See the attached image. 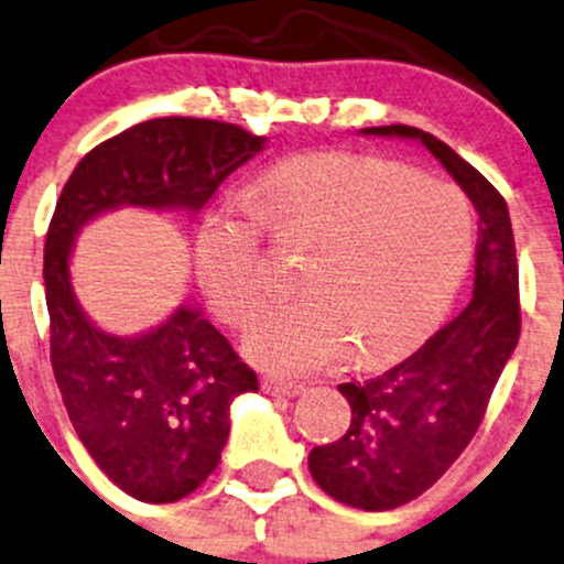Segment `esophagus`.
Returning <instances> with one entry per match:
<instances>
[{
  "label": "esophagus",
  "instance_id": "esophagus-1",
  "mask_svg": "<svg viewBox=\"0 0 564 564\" xmlns=\"http://www.w3.org/2000/svg\"><path fill=\"white\" fill-rule=\"evenodd\" d=\"M264 391L267 394H281V397H297L305 391L302 383H294V381H283V378H272L267 376L264 378Z\"/></svg>",
  "mask_w": 564,
  "mask_h": 564
}]
</instances>
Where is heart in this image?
<instances>
[{
	"label": "heart",
	"mask_w": 564,
	"mask_h": 564,
	"mask_svg": "<svg viewBox=\"0 0 564 564\" xmlns=\"http://www.w3.org/2000/svg\"><path fill=\"white\" fill-rule=\"evenodd\" d=\"M270 232L311 246L302 294L251 324V359L278 372H313L351 346L389 361L424 340L448 311L476 251V213L446 181L354 153H305L267 170L251 192ZM197 270L207 300L242 324L264 300L262 232L240 205L205 221Z\"/></svg>",
	"instance_id": "obj_1"
}]
</instances>
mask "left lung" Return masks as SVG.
I'll use <instances>...</instances> for the list:
<instances>
[{
	"instance_id": "1",
	"label": "left lung",
	"mask_w": 564,
	"mask_h": 564,
	"mask_svg": "<svg viewBox=\"0 0 564 564\" xmlns=\"http://www.w3.org/2000/svg\"><path fill=\"white\" fill-rule=\"evenodd\" d=\"M361 134L419 140L478 210L476 286L465 311L370 381L340 383L351 424L307 456L313 481L337 502L391 511L430 489L467 448L521 332L519 264L502 194L435 134L405 123Z\"/></svg>"
}]
</instances>
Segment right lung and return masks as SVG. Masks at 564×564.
Masks as SVG:
<instances>
[{"instance_id":"right-lung-1","label":"right lung","mask_w":564,"mask_h":564,"mask_svg":"<svg viewBox=\"0 0 564 564\" xmlns=\"http://www.w3.org/2000/svg\"><path fill=\"white\" fill-rule=\"evenodd\" d=\"M264 140L213 118H151L91 148L53 210L43 262L53 376L86 452L134 500L175 502L203 486L229 437V405L259 378L192 305L138 337L94 327L69 283L73 240L121 205L203 210Z\"/></svg>"}]
</instances>
